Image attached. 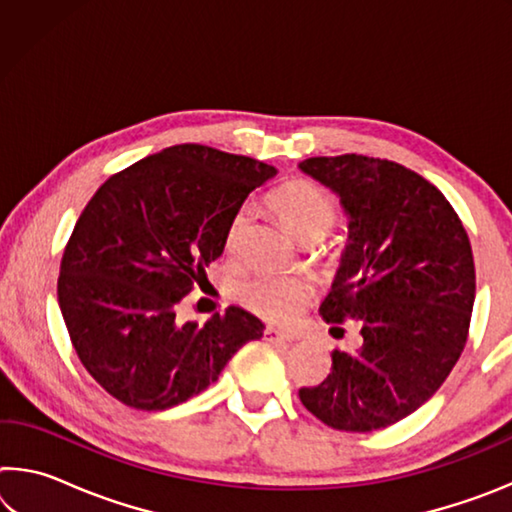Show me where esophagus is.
Here are the masks:
<instances>
[{
  "mask_svg": "<svg viewBox=\"0 0 512 512\" xmlns=\"http://www.w3.org/2000/svg\"><path fill=\"white\" fill-rule=\"evenodd\" d=\"M264 336H266V341H271V343H293L300 339L298 334L287 332V329H280V327H266Z\"/></svg>",
  "mask_w": 512,
  "mask_h": 512,
  "instance_id": "1",
  "label": "esophagus"
}]
</instances>
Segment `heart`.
Masks as SVG:
<instances>
[{
	"instance_id": "1",
	"label": "heart",
	"mask_w": 512,
	"mask_h": 512,
	"mask_svg": "<svg viewBox=\"0 0 512 512\" xmlns=\"http://www.w3.org/2000/svg\"><path fill=\"white\" fill-rule=\"evenodd\" d=\"M271 207L287 225L291 235L298 239L307 235L323 237L334 223V201L325 189L309 183V180H289L271 194ZM248 219V210H241L232 216L225 235V246L230 250L237 246V239L244 230ZM239 300L255 314L264 316L275 323H289L300 314L311 296V287L302 277L275 275V273H257L239 284Z\"/></svg>"
}]
</instances>
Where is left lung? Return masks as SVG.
<instances>
[{
  "instance_id": "left-lung-1",
  "label": "left lung",
  "mask_w": 512,
  "mask_h": 512,
  "mask_svg": "<svg viewBox=\"0 0 512 512\" xmlns=\"http://www.w3.org/2000/svg\"><path fill=\"white\" fill-rule=\"evenodd\" d=\"M298 167L339 196L348 219L320 314L361 327L359 348L334 350L332 372L300 388V402L341 431L391 427L443 386L465 348L476 291L470 239L447 198L402 164L350 153Z\"/></svg>"
}]
</instances>
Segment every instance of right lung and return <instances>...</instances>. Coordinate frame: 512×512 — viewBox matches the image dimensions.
Returning a JSON list of instances; mask_svg holds the SVG:
<instances>
[{
  "mask_svg": "<svg viewBox=\"0 0 512 512\" xmlns=\"http://www.w3.org/2000/svg\"><path fill=\"white\" fill-rule=\"evenodd\" d=\"M275 173L178 144L115 173L85 205L60 262L58 305L85 370L115 400L140 411L183 404L264 334L241 307L205 325L176 311L223 253L232 216Z\"/></svg>",
  "mask_w": 512,
  "mask_h": 512,
  "instance_id": "1",
  "label": "right lung"
}]
</instances>
